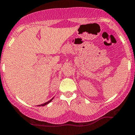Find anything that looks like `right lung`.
Returning a JSON list of instances; mask_svg holds the SVG:
<instances>
[{"label": "right lung", "instance_id": "right-lung-1", "mask_svg": "<svg viewBox=\"0 0 135 135\" xmlns=\"http://www.w3.org/2000/svg\"><path fill=\"white\" fill-rule=\"evenodd\" d=\"M53 98H52V99H51V100H49V101L46 102V103H44V104H42L38 105V106H44V105H45L48 104V103H50V102H51V100H53Z\"/></svg>", "mask_w": 135, "mask_h": 135}]
</instances>
